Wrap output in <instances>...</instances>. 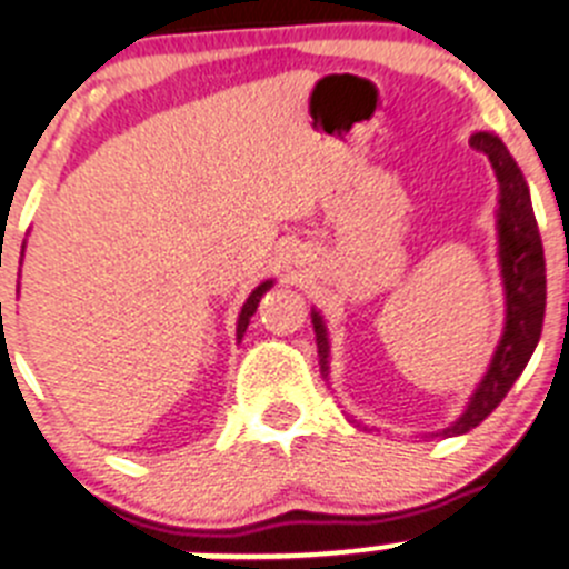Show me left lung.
I'll list each match as a JSON object with an SVG mask.
<instances>
[{
	"label": "left lung",
	"mask_w": 569,
	"mask_h": 569,
	"mask_svg": "<svg viewBox=\"0 0 569 569\" xmlns=\"http://www.w3.org/2000/svg\"><path fill=\"white\" fill-rule=\"evenodd\" d=\"M469 144L486 153L497 176V187H500V198H497V257H500L502 296H506V323H502V335L497 340L489 369L480 377L463 413L443 430L425 432V438L463 436L472 427H478L506 399L517 377L525 371L545 323L548 281H545V251L537 218H533L531 189L525 183L522 170L500 137L478 131L472 133ZM310 316L312 327H316L318 366H321L323 380H329L327 321L316 307H312Z\"/></svg>",
	"instance_id": "8db88e82"
}]
</instances>
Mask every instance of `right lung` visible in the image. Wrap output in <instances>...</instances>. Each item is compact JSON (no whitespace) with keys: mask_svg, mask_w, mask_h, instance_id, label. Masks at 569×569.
Returning <instances> with one entry per match:
<instances>
[{"mask_svg":"<svg viewBox=\"0 0 569 569\" xmlns=\"http://www.w3.org/2000/svg\"><path fill=\"white\" fill-rule=\"evenodd\" d=\"M21 257H24V248H21ZM270 288H273V279H264L262 284H257V288L251 290V296H248L246 305H242L240 316H237V340H242V335H246L248 323H251V316H253V312H257L259 299H262V296L268 293ZM0 307H2V305H0Z\"/></svg>","mask_w":569,"mask_h":569,"instance_id":"1","label":"right lung"}]
</instances>
